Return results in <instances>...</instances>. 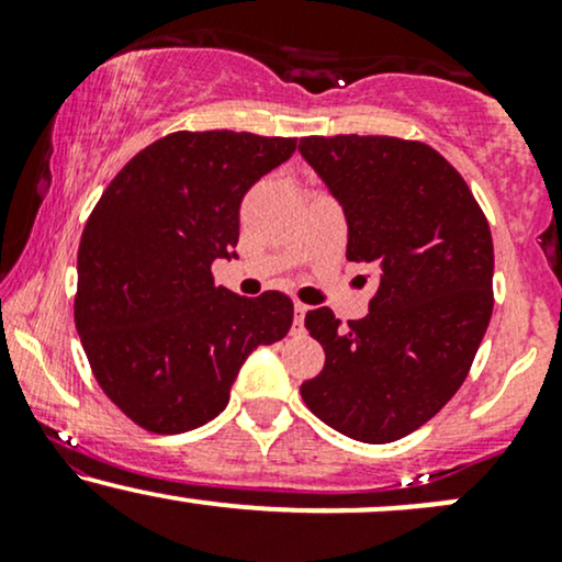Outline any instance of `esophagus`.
Instances as JSON below:
<instances>
[{
	"label": "esophagus",
	"instance_id": "1",
	"mask_svg": "<svg viewBox=\"0 0 562 562\" xmlns=\"http://www.w3.org/2000/svg\"><path fill=\"white\" fill-rule=\"evenodd\" d=\"M306 312H308V306L306 303H301V301H295V319H293V330L295 333H303V317H306Z\"/></svg>",
	"mask_w": 562,
	"mask_h": 562
}]
</instances>
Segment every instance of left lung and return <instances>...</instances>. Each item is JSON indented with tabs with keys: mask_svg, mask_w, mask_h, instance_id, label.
Listing matches in <instances>:
<instances>
[{
	"mask_svg": "<svg viewBox=\"0 0 562 562\" xmlns=\"http://www.w3.org/2000/svg\"><path fill=\"white\" fill-rule=\"evenodd\" d=\"M299 153L348 224V261L378 269L370 314L340 327L306 314L325 367L301 385L308 409L353 441L417 430L468 378L494 308V245L465 179L423 142L303 137Z\"/></svg>",
	"mask_w": 562,
	"mask_h": 562,
	"instance_id": "8db88e82",
	"label": "left lung"
}]
</instances>
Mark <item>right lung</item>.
I'll list each match as a JSON object with an SVG mask.
<instances>
[{
  "label": "right lung",
  "instance_id": "obj_1",
  "mask_svg": "<svg viewBox=\"0 0 562 562\" xmlns=\"http://www.w3.org/2000/svg\"><path fill=\"white\" fill-rule=\"evenodd\" d=\"M295 139L173 132L137 153L94 205L79 245L74 317L89 364L150 434L214 420L248 353L293 325L285 293L240 299L211 263L237 259L240 203Z\"/></svg>",
  "mask_w": 562,
  "mask_h": 562
}]
</instances>
